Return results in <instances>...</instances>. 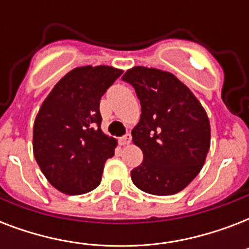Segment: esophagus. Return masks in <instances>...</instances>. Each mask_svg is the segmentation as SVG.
I'll list each match as a JSON object with an SVG mask.
<instances>
[{
  "mask_svg": "<svg viewBox=\"0 0 249 249\" xmlns=\"http://www.w3.org/2000/svg\"><path fill=\"white\" fill-rule=\"evenodd\" d=\"M130 141H132V137H130V134H125L124 137H121L120 140H119V143H120L121 146H126V144L130 143Z\"/></svg>",
  "mask_w": 249,
  "mask_h": 249,
  "instance_id": "34e87169",
  "label": "esophagus"
}]
</instances>
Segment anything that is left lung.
<instances>
[{
  "label": "left lung",
  "mask_w": 249,
  "mask_h": 249,
  "mask_svg": "<svg viewBox=\"0 0 249 249\" xmlns=\"http://www.w3.org/2000/svg\"><path fill=\"white\" fill-rule=\"evenodd\" d=\"M141 101L133 143L143 161L132 170L133 183L152 195H173L196 177L211 147V125L193 91L170 72L137 66L121 77Z\"/></svg>",
  "instance_id": "obj_1"
}]
</instances>
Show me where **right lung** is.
Listing matches in <instances>:
<instances>
[{"label":"right lung","mask_w":249,"mask_h":249,"mask_svg":"<svg viewBox=\"0 0 249 249\" xmlns=\"http://www.w3.org/2000/svg\"><path fill=\"white\" fill-rule=\"evenodd\" d=\"M121 73L111 66L76 67L42 102L33 125V155L60 193L80 195L101 183L117 141L102 132L99 103Z\"/></svg>","instance_id":"right-lung-1"}]
</instances>
